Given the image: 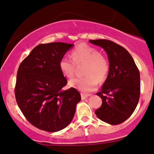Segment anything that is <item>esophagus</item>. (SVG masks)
Instances as JSON below:
<instances>
[{"label":"esophagus","instance_id":"1","mask_svg":"<svg viewBox=\"0 0 154 154\" xmlns=\"http://www.w3.org/2000/svg\"><path fill=\"white\" fill-rule=\"evenodd\" d=\"M90 96V94H84V93H81V99L82 100H85V99L88 98V97Z\"/></svg>","mask_w":154,"mask_h":154}]
</instances>
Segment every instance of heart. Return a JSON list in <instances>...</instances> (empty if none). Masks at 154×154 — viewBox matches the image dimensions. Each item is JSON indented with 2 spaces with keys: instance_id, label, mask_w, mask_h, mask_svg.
<instances>
[{
  "instance_id": "1",
  "label": "heart",
  "mask_w": 154,
  "mask_h": 154,
  "mask_svg": "<svg viewBox=\"0 0 154 154\" xmlns=\"http://www.w3.org/2000/svg\"><path fill=\"white\" fill-rule=\"evenodd\" d=\"M71 57L72 60L63 57L59 62V69L62 75L72 79L76 65L85 63L83 73L86 76L71 81L70 86L83 92H90L97 89L98 81L103 82L106 79L109 71V61L97 48L85 43L80 44L71 51Z\"/></svg>"
}]
</instances>
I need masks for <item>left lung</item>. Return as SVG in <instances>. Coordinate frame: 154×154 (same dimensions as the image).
Segmentation results:
<instances>
[{"label":"left lung","mask_w":154,"mask_h":154,"mask_svg":"<svg viewBox=\"0 0 154 154\" xmlns=\"http://www.w3.org/2000/svg\"><path fill=\"white\" fill-rule=\"evenodd\" d=\"M106 51L109 71L102 90L97 93L102 104L95 111L99 119L111 125L127 120L135 110L140 96V75L130 54L122 46L105 39L90 40Z\"/></svg>","instance_id":"1"}]
</instances>
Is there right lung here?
<instances>
[{"mask_svg":"<svg viewBox=\"0 0 154 154\" xmlns=\"http://www.w3.org/2000/svg\"><path fill=\"white\" fill-rule=\"evenodd\" d=\"M73 47L61 42L40 44L19 66L17 103L27 121L40 130L57 132L66 128L81 100L76 89H64L67 81L59 69L61 58Z\"/></svg>","mask_w":154,"mask_h":154,"instance_id":"1","label":"right lung"}]
</instances>
